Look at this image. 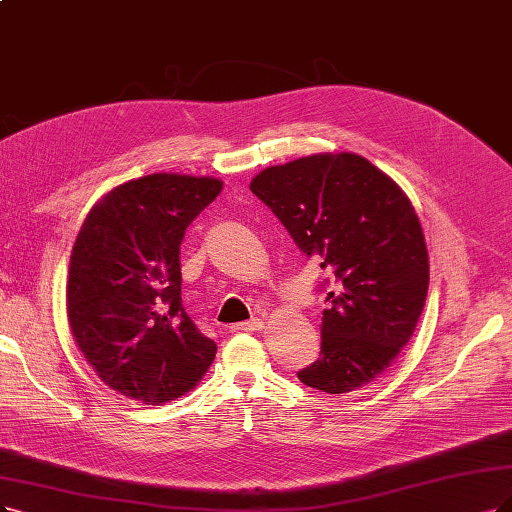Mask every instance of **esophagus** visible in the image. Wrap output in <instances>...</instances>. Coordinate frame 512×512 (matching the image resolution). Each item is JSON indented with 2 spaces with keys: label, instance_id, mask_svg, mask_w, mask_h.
<instances>
[{
  "label": "esophagus",
  "instance_id": "obj_1",
  "mask_svg": "<svg viewBox=\"0 0 512 512\" xmlns=\"http://www.w3.org/2000/svg\"><path fill=\"white\" fill-rule=\"evenodd\" d=\"M263 329V320L261 318H253L246 320V323H238L232 327V333H253V331H261Z\"/></svg>",
  "mask_w": 512,
  "mask_h": 512
}]
</instances>
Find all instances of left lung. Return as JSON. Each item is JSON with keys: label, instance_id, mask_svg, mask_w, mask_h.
I'll return each instance as SVG.
<instances>
[{"label": "left lung", "instance_id": "1", "mask_svg": "<svg viewBox=\"0 0 512 512\" xmlns=\"http://www.w3.org/2000/svg\"><path fill=\"white\" fill-rule=\"evenodd\" d=\"M251 192L337 280L320 325V358L297 377L327 394L361 390L401 354L426 304L428 251L411 200L348 151L270 166Z\"/></svg>", "mask_w": 512, "mask_h": 512}]
</instances>
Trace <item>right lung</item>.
Masks as SVG:
<instances>
[{
	"label": "right lung",
	"mask_w": 512,
	"mask_h": 512,
	"mask_svg": "<svg viewBox=\"0 0 512 512\" xmlns=\"http://www.w3.org/2000/svg\"><path fill=\"white\" fill-rule=\"evenodd\" d=\"M223 189L213 177L154 173L113 187L73 242L67 318L101 380L164 405L202 380L217 354L181 304L185 230Z\"/></svg>",
	"instance_id": "right-lung-1"
}]
</instances>
